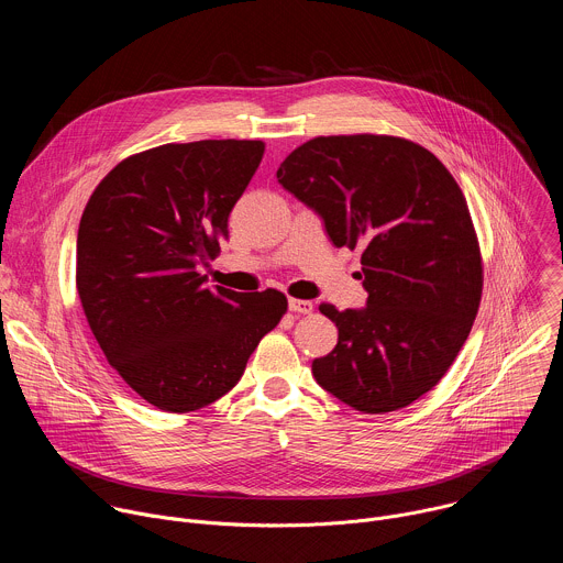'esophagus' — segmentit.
<instances>
[{"mask_svg":"<svg viewBox=\"0 0 563 563\" xmlns=\"http://www.w3.org/2000/svg\"><path fill=\"white\" fill-rule=\"evenodd\" d=\"M289 309L296 313H311L313 302L311 300H300V298H289Z\"/></svg>","mask_w":563,"mask_h":563,"instance_id":"34e87169","label":"esophagus"}]
</instances>
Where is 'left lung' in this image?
Listing matches in <instances>:
<instances>
[{"label":"left lung","mask_w":563,"mask_h":563,"mask_svg":"<svg viewBox=\"0 0 563 563\" xmlns=\"http://www.w3.org/2000/svg\"><path fill=\"white\" fill-rule=\"evenodd\" d=\"M276 178L323 218L336 247L363 250L367 307H318L339 343L311 363L313 378L365 415L415 404L454 363L484 289L456 180L421 144L372 133L313 137Z\"/></svg>","instance_id":"left-lung-1"}]
</instances>
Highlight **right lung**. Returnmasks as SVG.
I'll list each match as a JSON object with an SVG mask.
<instances>
[{
    "label": "right lung",
    "mask_w": 563,
    "mask_h": 563,
    "mask_svg": "<svg viewBox=\"0 0 563 563\" xmlns=\"http://www.w3.org/2000/svg\"><path fill=\"white\" fill-rule=\"evenodd\" d=\"M265 153L261 140H200L129 155L91 194L75 283L111 367L146 404L194 412L243 376L287 311L276 289L207 287L227 220Z\"/></svg>",
    "instance_id": "add662e5"
}]
</instances>
